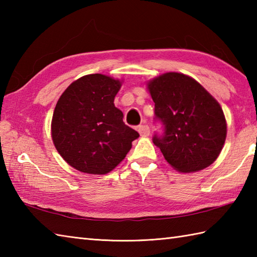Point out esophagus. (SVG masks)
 <instances>
[{"mask_svg":"<svg viewBox=\"0 0 257 257\" xmlns=\"http://www.w3.org/2000/svg\"><path fill=\"white\" fill-rule=\"evenodd\" d=\"M138 132L141 136H148L150 134V128L147 124H141L138 127Z\"/></svg>","mask_w":257,"mask_h":257,"instance_id":"obj_1","label":"esophagus"}]
</instances>
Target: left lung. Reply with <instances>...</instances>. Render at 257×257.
<instances>
[{"label":"left lung","mask_w":257,"mask_h":257,"mask_svg":"<svg viewBox=\"0 0 257 257\" xmlns=\"http://www.w3.org/2000/svg\"><path fill=\"white\" fill-rule=\"evenodd\" d=\"M155 119L163 134L152 141L179 172L203 170L219 157L226 138L220 103L198 81L180 73H166L148 83Z\"/></svg>","instance_id":"1"}]
</instances>
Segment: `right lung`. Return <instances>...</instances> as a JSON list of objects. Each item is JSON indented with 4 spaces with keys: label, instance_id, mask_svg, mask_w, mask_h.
<instances>
[{
    "label": "right lung",
    "instance_id": "1",
    "mask_svg": "<svg viewBox=\"0 0 257 257\" xmlns=\"http://www.w3.org/2000/svg\"><path fill=\"white\" fill-rule=\"evenodd\" d=\"M120 87L118 79L91 74L75 80L59 97L52 119V139L58 154L76 170L110 172L139 137L114 107Z\"/></svg>",
    "mask_w": 257,
    "mask_h": 257
}]
</instances>
